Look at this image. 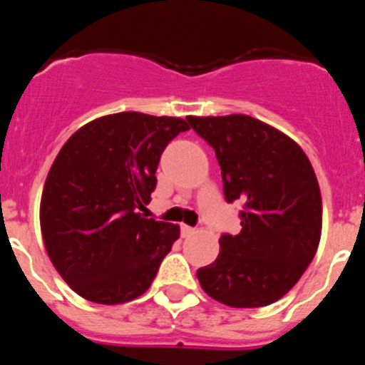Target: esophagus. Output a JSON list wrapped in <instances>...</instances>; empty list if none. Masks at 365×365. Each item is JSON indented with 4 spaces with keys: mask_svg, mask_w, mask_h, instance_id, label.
<instances>
[{
    "mask_svg": "<svg viewBox=\"0 0 365 365\" xmlns=\"http://www.w3.org/2000/svg\"><path fill=\"white\" fill-rule=\"evenodd\" d=\"M180 234H182V237H188V235L195 234V228L188 227V225H180Z\"/></svg>",
    "mask_w": 365,
    "mask_h": 365,
    "instance_id": "esophagus-1",
    "label": "esophagus"
}]
</instances>
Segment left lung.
Listing matches in <instances>:
<instances>
[{"label":"left lung","instance_id":"left-lung-1","mask_svg":"<svg viewBox=\"0 0 365 365\" xmlns=\"http://www.w3.org/2000/svg\"><path fill=\"white\" fill-rule=\"evenodd\" d=\"M215 150L228 202H245L241 232L197 270L202 291L235 309L265 307L291 291L322 235V193L311 160L279 130L248 115L186 117Z\"/></svg>","mask_w":365,"mask_h":365}]
</instances>
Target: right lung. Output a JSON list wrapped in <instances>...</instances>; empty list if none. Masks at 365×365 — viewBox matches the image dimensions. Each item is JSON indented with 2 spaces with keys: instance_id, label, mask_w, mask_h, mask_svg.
Returning a JSON list of instances; mask_svg holds the SVG:
<instances>
[{
  "instance_id": "obj_1",
  "label": "right lung",
  "mask_w": 365,
  "mask_h": 365,
  "mask_svg": "<svg viewBox=\"0 0 365 365\" xmlns=\"http://www.w3.org/2000/svg\"><path fill=\"white\" fill-rule=\"evenodd\" d=\"M188 122L124 111L69 137L45 179L40 227L54 269L76 294L102 305L150 289L179 225L143 217L168 143Z\"/></svg>"
}]
</instances>
